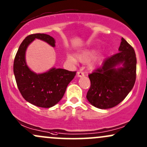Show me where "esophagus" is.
Returning <instances> with one entry per match:
<instances>
[{
    "mask_svg": "<svg viewBox=\"0 0 147 147\" xmlns=\"http://www.w3.org/2000/svg\"><path fill=\"white\" fill-rule=\"evenodd\" d=\"M77 75L78 77H82L84 76V72H78L77 73Z\"/></svg>",
    "mask_w": 147,
    "mask_h": 147,
    "instance_id": "34e87169",
    "label": "esophagus"
}]
</instances>
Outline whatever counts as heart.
I'll list each match as a JSON object with an SVG mask.
<instances>
[{"label": "heart", "instance_id": "1", "mask_svg": "<svg viewBox=\"0 0 147 147\" xmlns=\"http://www.w3.org/2000/svg\"><path fill=\"white\" fill-rule=\"evenodd\" d=\"M97 52H98V49H96V48H90V49H84L83 50V51H81L79 53H77V54H75V57H76L77 60L80 61V62L86 63V62H88V61H89L91 59H93ZM76 59H75L73 56L70 55V54L67 55V58H66V59H67V61H68L69 63H73V64L76 63H77ZM98 62H99V61L98 60L95 61L94 62L92 63L90 66H91V67H95V65H96V64H98Z\"/></svg>", "mask_w": 147, "mask_h": 147}]
</instances>
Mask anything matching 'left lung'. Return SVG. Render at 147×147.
Returning <instances> with one entry per match:
<instances>
[{"instance_id": "obj_1", "label": "left lung", "mask_w": 147, "mask_h": 147, "mask_svg": "<svg viewBox=\"0 0 147 147\" xmlns=\"http://www.w3.org/2000/svg\"><path fill=\"white\" fill-rule=\"evenodd\" d=\"M119 51L88 75L91 87L86 98L92 105L99 109L115 107L125 99L135 84L137 65L135 51L122 38Z\"/></svg>"}]
</instances>
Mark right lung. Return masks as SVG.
Instances as JSON below:
<instances>
[{
    "label": "right lung",
    "mask_w": 147,
    "mask_h": 147,
    "mask_svg": "<svg viewBox=\"0 0 147 147\" xmlns=\"http://www.w3.org/2000/svg\"><path fill=\"white\" fill-rule=\"evenodd\" d=\"M35 39L42 40L52 47L56 46L54 38L49 35L36 33L27 36L14 58V77L19 91L27 102L37 107L49 108L61 100L76 72L56 67L42 73H35L30 70L26 61V51Z\"/></svg>",
    "instance_id": "1"
}]
</instances>
